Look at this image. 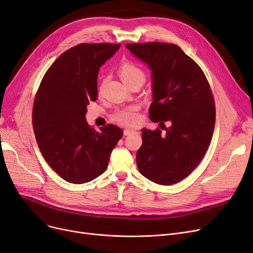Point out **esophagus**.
I'll use <instances>...</instances> for the list:
<instances>
[{"mask_svg": "<svg viewBox=\"0 0 253 253\" xmlns=\"http://www.w3.org/2000/svg\"><path fill=\"white\" fill-rule=\"evenodd\" d=\"M135 132H136V130H134V129H126V130H124V135H130V134L135 133Z\"/></svg>", "mask_w": 253, "mask_h": 253, "instance_id": "1", "label": "esophagus"}]
</instances>
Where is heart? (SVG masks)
Here are the masks:
<instances>
[{
  "label": "heart",
  "instance_id": "heart-1",
  "mask_svg": "<svg viewBox=\"0 0 253 253\" xmlns=\"http://www.w3.org/2000/svg\"><path fill=\"white\" fill-rule=\"evenodd\" d=\"M120 75L125 83H128L129 81H131L138 77H142L145 79L144 71L131 62H125L121 65ZM114 119L123 125L134 126L139 122V117L137 115V108L129 107L126 109L118 110L114 115Z\"/></svg>",
  "mask_w": 253,
  "mask_h": 253
}]
</instances>
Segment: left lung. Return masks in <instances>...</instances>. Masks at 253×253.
Wrapping results in <instances>:
<instances>
[{"label": "left lung", "mask_w": 253, "mask_h": 253, "mask_svg": "<svg viewBox=\"0 0 253 253\" xmlns=\"http://www.w3.org/2000/svg\"><path fill=\"white\" fill-rule=\"evenodd\" d=\"M126 48L151 70L149 118L170 125L165 133L158 128L142 129L138 171L158 184L177 183L199 165L211 141L216 108L209 81L178 45L145 42L127 43Z\"/></svg>", "instance_id": "1"}]
</instances>
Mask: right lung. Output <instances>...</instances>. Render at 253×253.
<instances>
[{
    "instance_id": "obj_1",
    "label": "right lung",
    "mask_w": 253,
    "mask_h": 253,
    "mask_svg": "<svg viewBox=\"0 0 253 253\" xmlns=\"http://www.w3.org/2000/svg\"><path fill=\"white\" fill-rule=\"evenodd\" d=\"M121 44L80 43L62 53L46 71L34 99L32 123L44 161L62 179L81 184L104 173L123 130L108 124L100 131L85 120L96 101L100 67Z\"/></svg>"
}]
</instances>
